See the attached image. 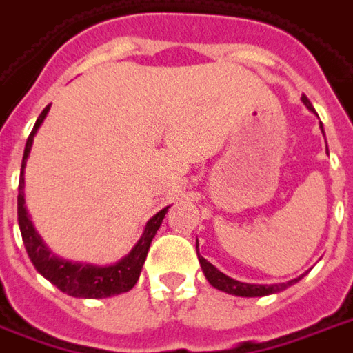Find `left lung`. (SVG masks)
<instances>
[{
    "mask_svg": "<svg viewBox=\"0 0 353 353\" xmlns=\"http://www.w3.org/2000/svg\"><path fill=\"white\" fill-rule=\"evenodd\" d=\"M301 101L305 103V106L309 108L310 112H314L312 104L307 97L303 95ZM320 129H322V123H320ZM323 132V129H322ZM196 252H198V243H196ZM198 260H200V265H202V271L205 279L210 281L211 286H215L216 290H223L226 294H232V296H241V297H262V296H270V294H276V292H283L292 284H296L297 281H301V276H297L294 281H288V283H281V284H247V283H239V281H234L230 279L228 275H224L221 271L216 270L213 263H210L205 258H202L198 254Z\"/></svg>",
    "mask_w": 353,
    "mask_h": 353,
    "instance_id": "8db88e82",
    "label": "left lung"
}]
</instances>
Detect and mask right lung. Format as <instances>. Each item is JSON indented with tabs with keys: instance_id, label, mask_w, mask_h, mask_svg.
<instances>
[{
	"instance_id": "right-lung-1",
	"label": "right lung",
	"mask_w": 353,
	"mask_h": 353,
	"mask_svg": "<svg viewBox=\"0 0 353 353\" xmlns=\"http://www.w3.org/2000/svg\"><path fill=\"white\" fill-rule=\"evenodd\" d=\"M50 110V104L41 112V116L35 121V127L31 130L26 142V150H23L22 159V170H20V183H18V226H20V234H22V241L28 250V256L35 265V270L48 279L52 284H56L57 288L74 297H88V299H101V297H110L129 292L134 284H137L138 276L142 273V265L148 256L150 245L155 237L157 230L161 228L164 215L168 208L159 211L155 216H151L145 228H143L142 237L138 239L134 249L130 250L129 254L121 258L119 262L114 265H91V263H80V262H69L63 258H57L52 254L50 250L46 249L41 236H39L33 223L28 216L26 210V200H23V168H26V161L30 157L31 145H33V137L37 134L39 127L44 121V117Z\"/></svg>"
}]
</instances>
